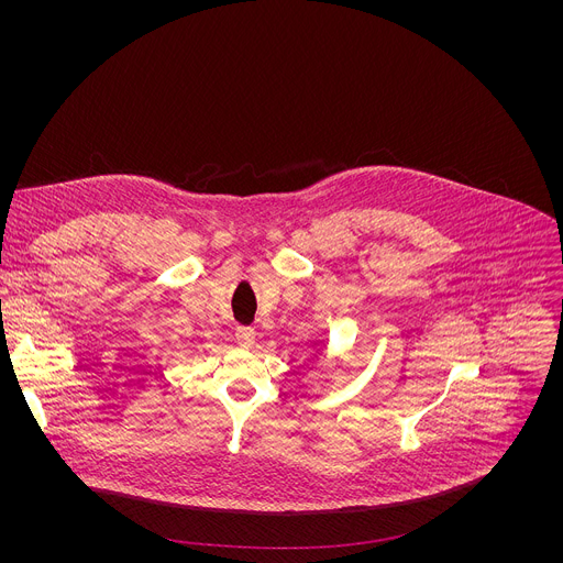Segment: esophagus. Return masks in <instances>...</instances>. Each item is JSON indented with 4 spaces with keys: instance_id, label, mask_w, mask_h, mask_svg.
<instances>
[{
    "instance_id": "1",
    "label": "esophagus",
    "mask_w": 563,
    "mask_h": 563,
    "mask_svg": "<svg viewBox=\"0 0 563 563\" xmlns=\"http://www.w3.org/2000/svg\"><path fill=\"white\" fill-rule=\"evenodd\" d=\"M235 339L240 347H252L256 343V330L254 328H238Z\"/></svg>"
}]
</instances>
